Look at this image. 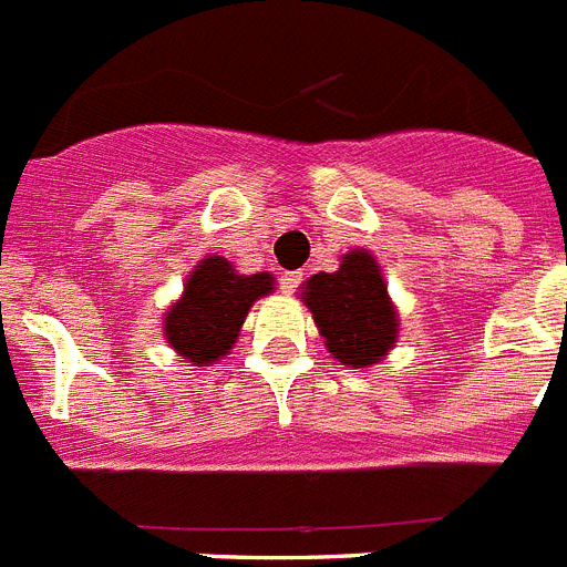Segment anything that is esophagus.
<instances>
[{"mask_svg": "<svg viewBox=\"0 0 567 567\" xmlns=\"http://www.w3.org/2000/svg\"><path fill=\"white\" fill-rule=\"evenodd\" d=\"M307 278V272H284L280 275V289H284V295H292L295 289L300 287V280Z\"/></svg>", "mask_w": 567, "mask_h": 567, "instance_id": "1", "label": "esophagus"}]
</instances>
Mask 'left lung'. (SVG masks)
Here are the masks:
<instances>
[{"label": "left lung", "mask_w": 567, "mask_h": 567, "mask_svg": "<svg viewBox=\"0 0 567 567\" xmlns=\"http://www.w3.org/2000/svg\"><path fill=\"white\" fill-rule=\"evenodd\" d=\"M300 300L340 365L372 369L398 346V307L369 249H349L334 272L307 278V284H300Z\"/></svg>", "instance_id": "left-lung-1"}]
</instances>
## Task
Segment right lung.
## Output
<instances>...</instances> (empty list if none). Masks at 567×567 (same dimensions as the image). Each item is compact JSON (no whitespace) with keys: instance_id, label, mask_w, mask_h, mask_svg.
Listing matches in <instances>:
<instances>
[{"instance_id":"right-lung-1","label":"right lung","mask_w":567,"mask_h":567,"mask_svg":"<svg viewBox=\"0 0 567 567\" xmlns=\"http://www.w3.org/2000/svg\"><path fill=\"white\" fill-rule=\"evenodd\" d=\"M275 289L269 272L240 275L224 255H207L187 275L182 298L162 318L164 340L189 365H213L238 343L255 300Z\"/></svg>"}]
</instances>
